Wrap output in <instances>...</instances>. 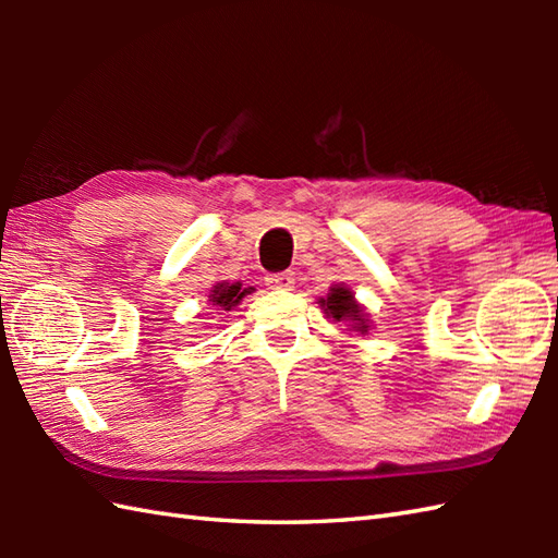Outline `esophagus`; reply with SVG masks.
Masks as SVG:
<instances>
[{
    "label": "esophagus",
    "instance_id": "esophagus-1",
    "mask_svg": "<svg viewBox=\"0 0 558 558\" xmlns=\"http://www.w3.org/2000/svg\"><path fill=\"white\" fill-rule=\"evenodd\" d=\"M266 282L270 288H278V290H292L294 286V272L292 270H282V272H270L266 278Z\"/></svg>",
    "mask_w": 558,
    "mask_h": 558
}]
</instances>
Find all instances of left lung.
<instances>
[{
    "label": "left lung",
    "instance_id": "obj_1",
    "mask_svg": "<svg viewBox=\"0 0 558 558\" xmlns=\"http://www.w3.org/2000/svg\"><path fill=\"white\" fill-rule=\"evenodd\" d=\"M324 312L328 318H336V322H350L354 324L352 328L360 330V333H366L369 326H366V316L362 314V306L354 302L352 292L348 288H333L328 292V298L322 300Z\"/></svg>",
    "mask_w": 558,
    "mask_h": 558
}]
</instances>
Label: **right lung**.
I'll return each mask as SVG.
<instances>
[{"label":"right lung","mask_w":558,"mask_h":558,"mask_svg":"<svg viewBox=\"0 0 558 558\" xmlns=\"http://www.w3.org/2000/svg\"><path fill=\"white\" fill-rule=\"evenodd\" d=\"M248 292H252V288H242L240 282H218V286L210 290V302L225 312H232V306L240 304L244 294Z\"/></svg>","instance_id":"add662e5"}]
</instances>
